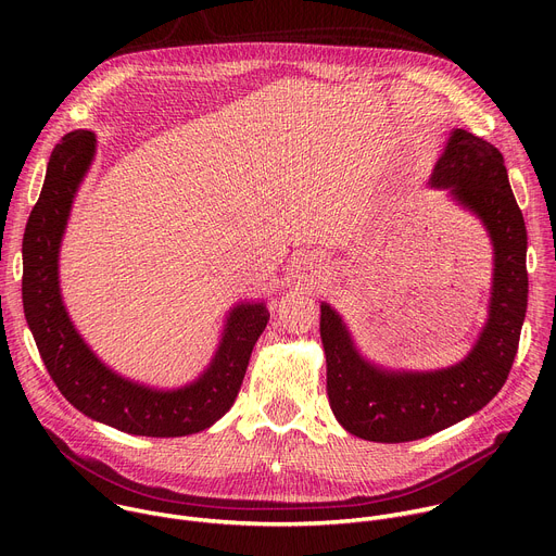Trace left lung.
Instances as JSON below:
<instances>
[{
    "instance_id": "1",
    "label": "left lung",
    "mask_w": 556,
    "mask_h": 556,
    "mask_svg": "<svg viewBox=\"0 0 556 556\" xmlns=\"http://www.w3.org/2000/svg\"><path fill=\"white\" fill-rule=\"evenodd\" d=\"M429 185L446 189L491 237L489 319L459 363L407 371L367 361L341 314L321 303L330 407L345 431L369 442L420 440L486 407L508 378L526 319L528 237L500 149L466 129H453Z\"/></svg>"
}]
</instances>
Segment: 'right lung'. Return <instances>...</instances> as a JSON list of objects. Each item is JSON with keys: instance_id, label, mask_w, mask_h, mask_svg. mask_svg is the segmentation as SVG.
Segmentation results:
<instances>
[{"instance_id": "1", "label": "right lung", "mask_w": 556, "mask_h": 556, "mask_svg": "<svg viewBox=\"0 0 556 556\" xmlns=\"http://www.w3.org/2000/svg\"><path fill=\"white\" fill-rule=\"evenodd\" d=\"M94 153L97 136L76 129L50 155L41 195L24 232L22 296L28 328L50 378L65 401L88 418L147 438L204 431L232 407L270 312L264 301L237 303L226 314L208 367L185 387L155 389L110 369L76 332L59 286L63 232Z\"/></svg>"}]
</instances>
